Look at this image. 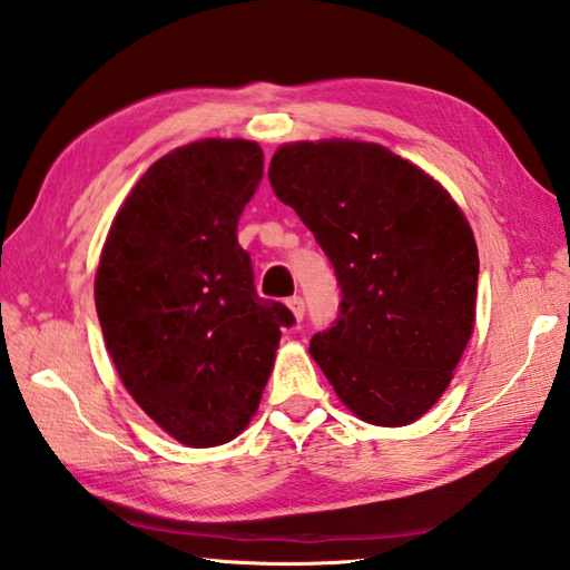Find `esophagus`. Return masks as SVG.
<instances>
[{
	"label": "esophagus",
	"instance_id": "1",
	"mask_svg": "<svg viewBox=\"0 0 570 570\" xmlns=\"http://www.w3.org/2000/svg\"><path fill=\"white\" fill-rule=\"evenodd\" d=\"M286 306H288V311H292V316L296 318V321H301V318H304V298H301V296H292V298H288L286 301Z\"/></svg>",
	"mask_w": 570,
	"mask_h": 570
}]
</instances>
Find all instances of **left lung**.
Segmentation results:
<instances>
[{
  "label": "left lung",
  "mask_w": 570,
  "mask_h": 570,
  "mask_svg": "<svg viewBox=\"0 0 570 570\" xmlns=\"http://www.w3.org/2000/svg\"><path fill=\"white\" fill-rule=\"evenodd\" d=\"M269 183L341 284V316L311 338V358L358 420H420L476 321L479 254L464 212L422 167L367 140L278 145Z\"/></svg>",
  "instance_id": "left-lung-1"
}]
</instances>
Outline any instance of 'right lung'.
<instances>
[{"instance_id":"obj_1","label":"right lung","mask_w":570,"mask_h":570,"mask_svg":"<svg viewBox=\"0 0 570 570\" xmlns=\"http://www.w3.org/2000/svg\"><path fill=\"white\" fill-rule=\"evenodd\" d=\"M259 142L205 138L155 160L122 199L96 269L106 351L130 397L187 448L247 430L276 361L284 304L256 296L237 222Z\"/></svg>"}]
</instances>
